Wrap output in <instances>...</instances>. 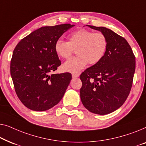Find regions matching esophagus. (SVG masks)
Wrapping results in <instances>:
<instances>
[{
  "instance_id": "1",
  "label": "esophagus",
  "mask_w": 146,
  "mask_h": 146,
  "mask_svg": "<svg viewBox=\"0 0 146 146\" xmlns=\"http://www.w3.org/2000/svg\"><path fill=\"white\" fill-rule=\"evenodd\" d=\"M79 77V73H73L72 74V77L73 78H77Z\"/></svg>"
}]
</instances>
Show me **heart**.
Here are the masks:
<instances>
[{"label": "heart", "instance_id": "1", "mask_svg": "<svg viewBox=\"0 0 146 146\" xmlns=\"http://www.w3.org/2000/svg\"><path fill=\"white\" fill-rule=\"evenodd\" d=\"M108 48L107 37L103 33L79 29L69 36V41L58 39L54 45L56 54L68 59L75 50L78 56L69 59L63 65L65 71L77 73L89 65L97 64L103 58Z\"/></svg>", "mask_w": 146, "mask_h": 146}]
</instances>
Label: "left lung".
Here are the masks:
<instances>
[{
  "label": "left lung",
  "mask_w": 146,
  "mask_h": 146,
  "mask_svg": "<svg viewBox=\"0 0 146 146\" xmlns=\"http://www.w3.org/2000/svg\"><path fill=\"white\" fill-rule=\"evenodd\" d=\"M105 34L108 48L97 64L80 75V96L84 106L100 115L115 111L130 94L135 69V58L126 39L104 27L87 25Z\"/></svg>",
  "instance_id": "left-lung-1"
}]
</instances>
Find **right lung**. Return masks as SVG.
Here are the masks:
<instances>
[{"mask_svg": "<svg viewBox=\"0 0 146 146\" xmlns=\"http://www.w3.org/2000/svg\"><path fill=\"white\" fill-rule=\"evenodd\" d=\"M70 24L44 26L20 40L11 61V75L18 97L35 111L50 109L61 100L71 80V74H53L61 65L55 52L57 40Z\"/></svg>", "mask_w": 146, "mask_h": 146, "instance_id": "add662e5", "label": "right lung"}]
</instances>
